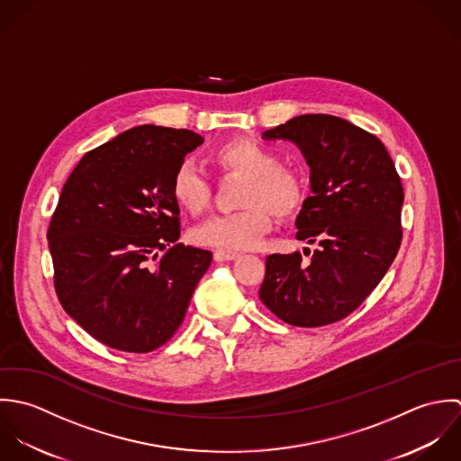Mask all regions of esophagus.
I'll use <instances>...</instances> for the list:
<instances>
[{
	"label": "esophagus",
	"instance_id": "34e87169",
	"mask_svg": "<svg viewBox=\"0 0 461 461\" xmlns=\"http://www.w3.org/2000/svg\"><path fill=\"white\" fill-rule=\"evenodd\" d=\"M235 258H239V253H235V251H221V249L213 251V260L215 262H230V260H235Z\"/></svg>",
	"mask_w": 461,
	"mask_h": 461
}]
</instances>
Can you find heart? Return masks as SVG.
Wrapping results in <instances>:
<instances>
[{
  "mask_svg": "<svg viewBox=\"0 0 461 461\" xmlns=\"http://www.w3.org/2000/svg\"><path fill=\"white\" fill-rule=\"evenodd\" d=\"M213 162L224 175L246 176L239 204L231 213H217L190 231L197 246L221 251L253 249L273 228V213L286 219L295 215L308 197L306 175L281 164L269 146L253 139H235L213 151ZM171 195L185 212L201 213L212 197V185L201 167L185 158L171 176Z\"/></svg>",
  "mask_w": 461,
  "mask_h": 461,
  "instance_id": "heart-1",
  "label": "heart"
}]
</instances>
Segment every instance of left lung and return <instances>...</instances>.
I'll list each match as a JSON object with an SVG mask.
<instances>
[{"instance_id":"left-lung-1","label":"left lung","mask_w":461,"mask_h":461,"mask_svg":"<svg viewBox=\"0 0 461 461\" xmlns=\"http://www.w3.org/2000/svg\"><path fill=\"white\" fill-rule=\"evenodd\" d=\"M262 137L292 140L304 155L313 194L297 215L295 239L319 249L308 266L297 251L269 255L260 299L292 326L339 322L367 299L399 251L401 178L375 135L335 115H297Z\"/></svg>"}]
</instances>
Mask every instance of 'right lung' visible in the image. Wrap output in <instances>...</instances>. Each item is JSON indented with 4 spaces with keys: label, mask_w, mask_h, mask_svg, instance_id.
<instances>
[{
    "label": "right lung",
    "mask_w": 461,
    "mask_h": 461,
    "mask_svg": "<svg viewBox=\"0 0 461 461\" xmlns=\"http://www.w3.org/2000/svg\"><path fill=\"white\" fill-rule=\"evenodd\" d=\"M203 144L144 124L86 153L48 228L59 301L97 342L149 353L178 331L212 253L178 244L171 176Z\"/></svg>",
    "instance_id": "right-lung-1"
}]
</instances>
